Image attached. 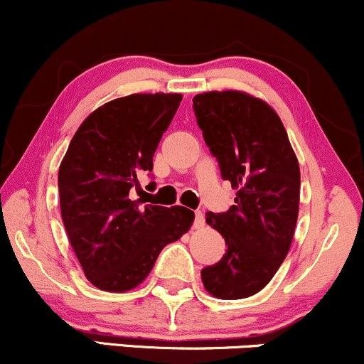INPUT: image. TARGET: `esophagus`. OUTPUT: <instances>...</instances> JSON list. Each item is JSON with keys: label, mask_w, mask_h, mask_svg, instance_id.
<instances>
[{"label": "esophagus", "mask_w": 364, "mask_h": 364, "mask_svg": "<svg viewBox=\"0 0 364 364\" xmlns=\"http://www.w3.org/2000/svg\"><path fill=\"white\" fill-rule=\"evenodd\" d=\"M204 227V215L201 211H196L194 213V228H203Z\"/></svg>", "instance_id": "obj_1"}]
</instances>
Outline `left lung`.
Returning <instances> with one entry per match:
<instances>
[{
	"instance_id": "8db88e82",
	"label": "left lung",
	"mask_w": 364,
	"mask_h": 364,
	"mask_svg": "<svg viewBox=\"0 0 364 364\" xmlns=\"http://www.w3.org/2000/svg\"><path fill=\"white\" fill-rule=\"evenodd\" d=\"M194 113L223 181L237 191L225 213L206 223L225 237L227 251L201 270L218 299L255 296L291 249L299 215L301 171L284 124L267 101L242 91L196 94Z\"/></svg>"
}]
</instances>
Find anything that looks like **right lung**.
Segmentation results:
<instances>
[{"instance_id": "obj_1", "label": "right lung", "mask_w": 364, "mask_h": 364, "mask_svg": "<svg viewBox=\"0 0 364 364\" xmlns=\"http://www.w3.org/2000/svg\"><path fill=\"white\" fill-rule=\"evenodd\" d=\"M182 94H130L100 106L77 129L58 170L61 220L94 287L127 292L146 280L166 244L194 222L183 206L130 199Z\"/></svg>"}]
</instances>
